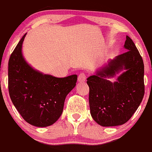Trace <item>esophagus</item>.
I'll list each match as a JSON object with an SVG mask.
<instances>
[{
	"label": "esophagus",
	"mask_w": 152,
	"mask_h": 152,
	"mask_svg": "<svg viewBox=\"0 0 152 152\" xmlns=\"http://www.w3.org/2000/svg\"><path fill=\"white\" fill-rule=\"evenodd\" d=\"M86 78H87V75L83 72V73H80L78 75V82H80V83H83V82H85V80H86Z\"/></svg>",
	"instance_id": "34e87169"
}]
</instances>
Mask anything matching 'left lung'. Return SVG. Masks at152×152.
Here are the masks:
<instances>
[{"label": "left lung", "instance_id": "obj_1", "mask_svg": "<svg viewBox=\"0 0 152 152\" xmlns=\"http://www.w3.org/2000/svg\"><path fill=\"white\" fill-rule=\"evenodd\" d=\"M127 52L87 78L90 113L98 125L112 127L125 124L137 110L145 94L144 63L131 38L126 36ZM123 70L114 83L107 80Z\"/></svg>", "mask_w": 152, "mask_h": 152}]
</instances>
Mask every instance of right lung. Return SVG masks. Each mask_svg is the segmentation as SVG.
Here are the masks:
<instances>
[{
    "mask_svg": "<svg viewBox=\"0 0 152 152\" xmlns=\"http://www.w3.org/2000/svg\"><path fill=\"white\" fill-rule=\"evenodd\" d=\"M26 34L12 53L8 63L9 94L25 121L36 127H48L61 116L65 98L76 86L77 75L56 78L31 67L22 54Z\"/></svg>",
    "mask_w": 152,
    "mask_h": 152,
    "instance_id": "right-lung-1",
    "label": "right lung"
}]
</instances>
